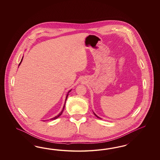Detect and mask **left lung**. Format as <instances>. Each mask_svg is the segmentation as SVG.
Returning <instances> with one entry per match:
<instances>
[{
    "instance_id": "left-lung-1",
    "label": "left lung",
    "mask_w": 160,
    "mask_h": 160,
    "mask_svg": "<svg viewBox=\"0 0 160 160\" xmlns=\"http://www.w3.org/2000/svg\"><path fill=\"white\" fill-rule=\"evenodd\" d=\"M93 113H94V115H95V116H96L97 117V118H100V119H102V118H100V117H99L97 116V115H96V114H95V113H94V112H93Z\"/></svg>"
}]
</instances>
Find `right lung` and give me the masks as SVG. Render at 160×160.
Returning a JSON list of instances; mask_svg holds the SVG:
<instances>
[{"label":"right lung","mask_w":160,"mask_h":160,"mask_svg":"<svg viewBox=\"0 0 160 160\" xmlns=\"http://www.w3.org/2000/svg\"><path fill=\"white\" fill-rule=\"evenodd\" d=\"M23 57H22V60H21V61H20V62L19 64V66L20 64H21V63H22V60H23ZM19 66H18V67H19ZM71 90H69V91L68 92V93H67V94H66V100H65V103H64V106H63V110H62V112H60V113L58 114V116H56L54 117H53V118H51V119H50V120H56V118H58V117L62 115V112H63V110H64V107H65L66 102V100H67V98H68V93H69V92H71Z\"/></svg>","instance_id":"1"}]
</instances>
